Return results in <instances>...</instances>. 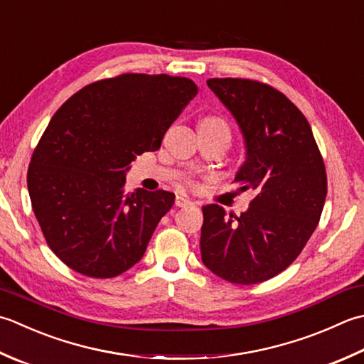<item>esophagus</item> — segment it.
Here are the masks:
<instances>
[{
  "mask_svg": "<svg viewBox=\"0 0 364 364\" xmlns=\"http://www.w3.org/2000/svg\"><path fill=\"white\" fill-rule=\"evenodd\" d=\"M175 205H176V206H192V205H196V203L192 202V200H189L188 197L176 196V198H175Z\"/></svg>",
  "mask_w": 364,
  "mask_h": 364,
  "instance_id": "1",
  "label": "esophagus"
}]
</instances>
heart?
<instances>
[{
  "instance_id": "obj_1",
  "label": "heart",
  "mask_w": 364,
  "mask_h": 364,
  "mask_svg": "<svg viewBox=\"0 0 364 364\" xmlns=\"http://www.w3.org/2000/svg\"><path fill=\"white\" fill-rule=\"evenodd\" d=\"M202 123H206V124H210V126H213V127H218V129H223V131H225L227 134H229V127H227L225 121L220 119V118L210 117V118H205V119L202 121Z\"/></svg>"
}]
</instances>
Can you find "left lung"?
<instances>
[{
	"instance_id": "1",
	"label": "left lung",
	"mask_w": 364,
	"mask_h": 364,
	"mask_svg": "<svg viewBox=\"0 0 364 364\" xmlns=\"http://www.w3.org/2000/svg\"><path fill=\"white\" fill-rule=\"evenodd\" d=\"M243 135L246 159L235 183L254 198L240 216L202 206L203 265L233 284L284 272L316 230L326 197L325 164L303 113L269 85L246 78L206 80Z\"/></svg>"
}]
</instances>
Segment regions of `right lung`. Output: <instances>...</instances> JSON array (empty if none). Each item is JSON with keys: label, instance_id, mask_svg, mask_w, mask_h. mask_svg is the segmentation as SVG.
Listing matches in <instances>:
<instances>
[{"label": "right lung", "instance_id": "obj_1", "mask_svg": "<svg viewBox=\"0 0 364 364\" xmlns=\"http://www.w3.org/2000/svg\"><path fill=\"white\" fill-rule=\"evenodd\" d=\"M196 95L186 77L123 74L82 88L50 119L28 191L47 245L74 272L105 279L144 257L175 194H126V173L137 156L161 148Z\"/></svg>", "mask_w": 364, "mask_h": 364}]
</instances>
